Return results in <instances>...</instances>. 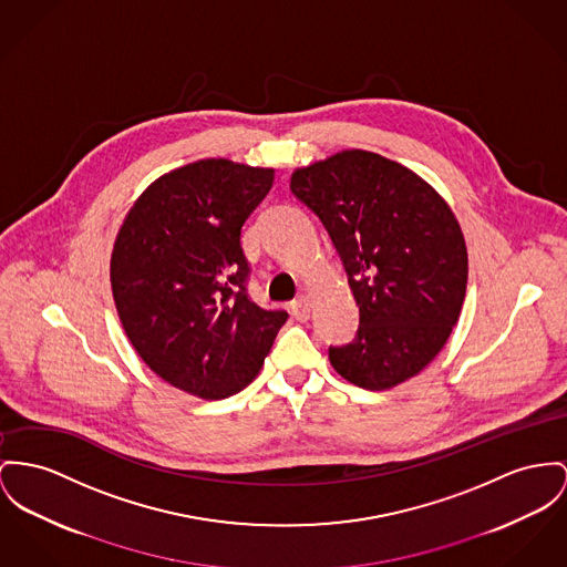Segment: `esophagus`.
Returning a JSON list of instances; mask_svg holds the SVG:
<instances>
[{"instance_id": "1", "label": "esophagus", "mask_w": 567, "mask_h": 567, "mask_svg": "<svg viewBox=\"0 0 567 567\" xmlns=\"http://www.w3.org/2000/svg\"><path fill=\"white\" fill-rule=\"evenodd\" d=\"M290 309H292V316L299 320V322H305V320H309V311H311V302L309 299L301 295L299 299H295L292 305H290Z\"/></svg>"}]
</instances>
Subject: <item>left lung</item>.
I'll return each mask as SVG.
<instances>
[{
	"label": "left lung",
	"instance_id": "1",
	"mask_svg": "<svg viewBox=\"0 0 567 567\" xmlns=\"http://www.w3.org/2000/svg\"><path fill=\"white\" fill-rule=\"evenodd\" d=\"M290 189L329 231L359 305L357 338L329 348L336 372L370 391L416 377L452 336L466 295V245L447 202L368 151L301 167Z\"/></svg>",
	"mask_w": 567,
	"mask_h": 567
}]
</instances>
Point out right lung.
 Here are the masks:
<instances>
[{
	"instance_id": "add662e5",
	"label": "right lung",
	"mask_w": 567,
	"mask_h": 567,
	"mask_svg": "<svg viewBox=\"0 0 567 567\" xmlns=\"http://www.w3.org/2000/svg\"><path fill=\"white\" fill-rule=\"evenodd\" d=\"M275 169L204 158L156 178L128 210L112 254L126 338L156 377L224 400L258 377L288 320L249 299L240 229Z\"/></svg>"
}]
</instances>
